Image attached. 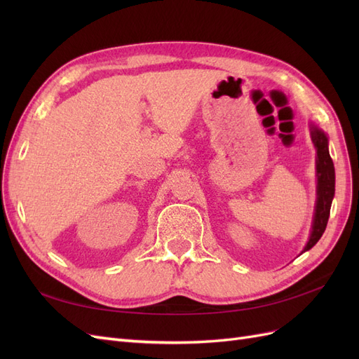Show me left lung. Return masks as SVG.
Here are the masks:
<instances>
[{
    "instance_id": "left-lung-1",
    "label": "left lung",
    "mask_w": 359,
    "mask_h": 359,
    "mask_svg": "<svg viewBox=\"0 0 359 359\" xmlns=\"http://www.w3.org/2000/svg\"><path fill=\"white\" fill-rule=\"evenodd\" d=\"M310 135L314 148H316V206H314L309 241L301 253L310 250L323 235L335 193V170L328 149V136L314 124H310Z\"/></svg>"
}]
</instances>
